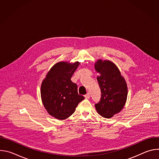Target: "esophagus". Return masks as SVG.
I'll return each instance as SVG.
<instances>
[{
    "instance_id": "1",
    "label": "esophagus",
    "mask_w": 159,
    "mask_h": 159,
    "mask_svg": "<svg viewBox=\"0 0 159 159\" xmlns=\"http://www.w3.org/2000/svg\"><path fill=\"white\" fill-rule=\"evenodd\" d=\"M84 97H85L86 99H89V98H90V94L88 93H87V94H85V95L84 96Z\"/></svg>"
}]
</instances>
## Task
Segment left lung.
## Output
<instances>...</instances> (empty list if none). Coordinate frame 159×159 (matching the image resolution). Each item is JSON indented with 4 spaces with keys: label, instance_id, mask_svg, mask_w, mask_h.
<instances>
[{
    "label": "left lung",
    "instance_id": "1",
    "mask_svg": "<svg viewBox=\"0 0 159 159\" xmlns=\"http://www.w3.org/2000/svg\"><path fill=\"white\" fill-rule=\"evenodd\" d=\"M95 70L100 74L97 80L102 93L101 101L95 107L101 116L111 118L120 112L125 105L127 84L117 66L111 61L98 60Z\"/></svg>",
    "mask_w": 159,
    "mask_h": 159
}]
</instances>
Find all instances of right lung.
<instances>
[{
	"label": "right lung",
	"mask_w": 159,
	"mask_h": 159,
	"mask_svg": "<svg viewBox=\"0 0 159 159\" xmlns=\"http://www.w3.org/2000/svg\"><path fill=\"white\" fill-rule=\"evenodd\" d=\"M80 62L60 61L47 73L41 85V98L48 114L63 120L75 112L78 104L84 99L77 92V85L70 80Z\"/></svg>",
	"instance_id": "right-lung-1"
}]
</instances>
